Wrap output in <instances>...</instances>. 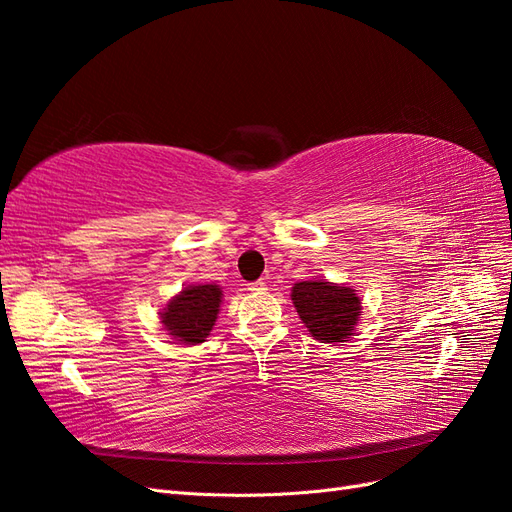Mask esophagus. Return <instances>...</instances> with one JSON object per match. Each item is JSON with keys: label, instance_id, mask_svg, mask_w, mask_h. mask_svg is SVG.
<instances>
[{"label": "esophagus", "instance_id": "1", "mask_svg": "<svg viewBox=\"0 0 512 512\" xmlns=\"http://www.w3.org/2000/svg\"><path fill=\"white\" fill-rule=\"evenodd\" d=\"M250 290H252V292H262V290H267V284L262 282V280H258V282L250 284Z\"/></svg>", "mask_w": 512, "mask_h": 512}]
</instances>
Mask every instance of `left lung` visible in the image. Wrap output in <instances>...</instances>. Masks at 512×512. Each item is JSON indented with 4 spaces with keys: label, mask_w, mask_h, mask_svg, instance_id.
Segmentation results:
<instances>
[{
    "label": "left lung",
    "mask_w": 512,
    "mask_h": 512,
    "mask_svg": "<svg viewBox=\"0 0 512 512\" xmlns=\"http://www.w3.org/2000/svg\"><path fill=\"white\" fill-rule=\"evenodd\" d=\"M290 299L309 335L320 344L348 342L363 314V299L346 284L303 280L292 286Z\"/></svg>",
    "instance_id": "obj_1"
}]
</instances>
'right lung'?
Listing matches in <instances>:
<instances>
[{
  "instance_id": "1",
  "label": "right lung",
  "mask_w": 512,
  "mask_h": 512,
  "mask_svg": "<svg viewBox=\"0 0 512 512\" xmlns=\"http://www.w3.org/2000/svg\"><path fill=\"white\" fill-rule=\"evenodd\" d=\"M222 297L218 284L185 286L160 312L162 329L183 346L203 344L218 320Z\"/></svg>"
}]
</instances>
